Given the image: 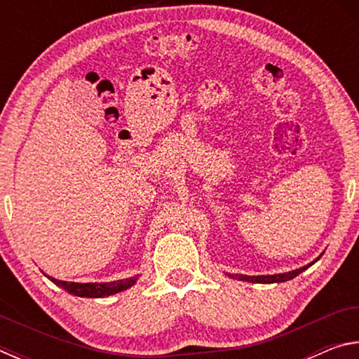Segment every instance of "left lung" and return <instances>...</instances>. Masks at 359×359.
Instances as JSON below:
<instances>
[{
  "mask_svg": "<svg viewBox=\"0 0 359 359\" xmlns=\"http://www.w3.org/2000/svg\"><path fill=\"white\" fill-rule=\"evenodd\" d=\"M320 258V257H318ZM317 258V259H318ZM315 259V261H317ZM313 261V263H315ZM313 263L299 267V269L291 271V272H285V274H276V276H257V277H250V276H242V274H228L231 278H239V280H247V282H255V283H276V282H287L294 278L296 276H299L302 271H306L309 266H312Z\"/></svg>",
  "mask_w": 359,
  "mask_h": 359,
  "instance_id": "left-lung-1",
  "label": "left lung"
}]
</instances>
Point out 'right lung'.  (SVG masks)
Masks as SVG:
<instances>
[{"mask_svg":"<svg viewBox=\"0 0 359 359\" xmlns=\"http://www.w3.org/2000/svg\"><path fill=\"white\" fill-rule=\"evenodd\" d=\"M48 278L71 294H76L81 297H104V296L120 293V291L133 287L137 280V276L131 278H123V280H117V282H107V283H76V282L57 280V278L53 277H48Z\"/></svg>","mask_w":359,"mask_h":359,"instance_id":"right-lung-1","label":"right lung"}]
</instances>
